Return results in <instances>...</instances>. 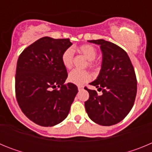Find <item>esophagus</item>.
<instances>
[{
	"instance_id": "obj_1",
	"label": "esophagus",
	"mask_w": 152,
	"mask_h": 152,
	"mask_svg": "<svg viewBox=\"0 0 152 152\" xmlns=\"http://www.w3.org/2000/svg\"><path fill=\"white\" fill-rule=\"evenodd\" d=\"M77 88H78V91H82L84 88H83L82 86H77Z\"/></svg>"
}]
</instances>
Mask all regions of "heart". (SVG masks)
<instances>
[{"instance_id": "b5f03b06", "label": "heart", "mask_w": 152, "mask_h": 152, "mask_svg": "<svg viewBox=\"0 0 152 152\" xmlns=\"http://www.w3.org/2000/svg\"><path fill=\"white\" fill-rule=\"evenodd\" d=\"M77 50L88 60V66L90 68L94 69L96 68V63L94 61L97 51L94 45L90 44H84L77 48ZM74 52L72 49L68 48L64 50L61 55V62L64 67L67 69H70L73 64ZM91 79V75L88 71H80V70L75 69L68 74V80L72 84L81 85L84 83L88 82Z\"/></svg>"}]
</instances>
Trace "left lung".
Instances as JSON below:
<instances>
[{
    "mask_svg": "<svg viewBox=\"0 0 152 152\" xmlns=\"http://www.w3.org/2000/svg\"><path fill=\"white\" fill-rule=\"evenodd\" d=\"M100 45L103 54L101 69L91 85L87 88L89 99L85 101L86 112L90 119L101 126H113L122 121L130 112L135 100L137 80L135 70L126 51L116 44L104 39L89 40Z\"/></svg>",
    "mask_w": 152,
    "mask_h": 152,
    "instance_id": "1",
    "label": "left lung"
}]
</instances>
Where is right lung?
Wrapping results in <instances>:
<instances>
[{
	"instance_id": "1",
	"label": "right lung",
	"mask_w": 152,
	"mask_h": 152,
	"mask_svg": "<svg viewBox=\"0 0 152 152\" xmlns=\"http://www.w3.org/2000/svg\"><path fill=\"white\" fill-rule=\"evenodd\" d=\"M72 45L69 39L45 36L19 56L16 97L22 112L36 124L56 126L69 113L78 90L72 83L64 84L68 73L61 62V55Z\"/></svg>"
}]
</instances>
